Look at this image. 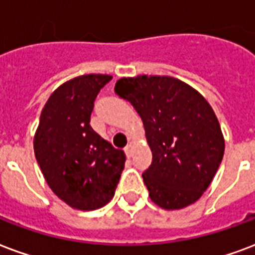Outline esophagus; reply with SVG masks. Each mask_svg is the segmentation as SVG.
Returning a JSON list of instances; mask_svg holds the SVG:
<instances>
[{
  "instance_id": "1",
  "label": "esophagus",
  "mask_w": 255,
  "mask_h": 255,
  "mask_svg": "<svg viewBox=\"0 0 255 255\" xmlns=\"http://www.w3.org/2000/svg\"><path fill=\"white\" fill-rule=\"evenodd\" d=\"M132 151H133V145L129 143V144H127V147L124 148V152H126V155H127V156H131Z\"/></svg>"
}]
</instances>
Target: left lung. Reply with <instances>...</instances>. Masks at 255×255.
Masks as SVG:
<instances>
[{"instance_id": "left-lung-1", "label": "left lung", "mask_w": 255, "mask_h": 255, "mask_svg": "<svg viewBox=\"0 0 255 255\" xmlns=\"http://www.w3.org/2000/svg\"><path fill=\"white\" fill-rule=\"evenodd\" d=\"M115 92L131 103L144 124L152 163L143 180L151 201L166 210L197 202L225 152L221 126L207 100L170 76L123 77Z\"/></svg>"}]
</instances>
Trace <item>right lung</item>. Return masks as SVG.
I'll return each mask as SVG.
<instances>
[{
	"instance_id": "add662e5",
	"label": "right lung",
	"mask_w": 255,
	"mask_h": 255,
	"mask_svg": "<svg viewBox=\"0 0 255 255\" xmlns=\"http://www.w3.org/2000/svg\"><path fill=\"white\" fill-rule=\"evenodd\" d=\"M112 76L83 75L64 83L42 108L34 155L46 183L73 209L89 211L114 198L126 155L91 127L93 103Z\"/></svg>"
}]
</instances>
